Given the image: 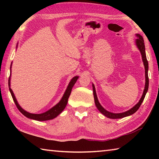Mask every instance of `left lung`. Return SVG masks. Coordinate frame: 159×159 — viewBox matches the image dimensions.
<instances>
[{
	"mask_svg": "<svg viewBox=\"0 0 159 159\" xmlns=\"http://www.w3.org/2000/svg\"><path fill=\"white\" fill-rule=\"evenodd\" d=\"M136 36H138V39H136V45H137V46H138L139 51H140V52H141L142 60H143L144 68H145V78H146V83H145V88H144V92H143V95H142L140 100L139 101L138 103L135 106L133 107V108L130 109V110H128V111H125V112H123V113H120V114H114V113H111V112L107 111V110L104 109L103 107L101 106V104H99V102L98 99V98H97L95 86H94V85L93 84L94 99H95V105L97 107V108L98 109L99 111H100L102 114L104 115L107 117L109 118H113V119H116V118H121L128 116L133 114L134 113H135L137 111H138V109L139 108V107H140V105L142 103V102H143L144 99L145 98L146 93H147L148 88H149V77H148V68H149V66H148V61L147 60L146 53H145V46H144V39H143V38H142L141 35L136 34Z\"/></svg>",
	"mask_w": 159,
	"mask_h": 159,
	"instance_id": "obj_1",
	"label": "left lung"
}]
</instances>
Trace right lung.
<instances>
[{
    "instance_id": "obj_1",
    "label": "right lung",
    "mask_w": 159,
    "mask_h": 159,
    "mask_svg": "<svg viewBox=\"0 0 159 159\" xmlns=\"http://www.w3.org/2000/svg\"><path fill=\"white\" fill-rule=\"evenodd\" d=\"M78 78H79L78 76H75L71 79V80L70 81L69 84L68 85V87H67V89L66 90L65 93L64 94L62 98H61L60 102H59L57 104H56L55 107H52V108L50 109V110H48V111L45 112V113H43V114H31V113H29L27 111H25V110H24L22 108H21V107L19 105L17 100H16V98H15V97L14 95V93H13L12 90H11V88H10V76L9 77V80H8L9 90L10 91V93H11L12 99L15 102L16 106H17V109H19V111H20L23 115H25L26 117L31 118V119H34V120H41V121H42V120H48L52 119V118H55L56 116H57L60 114L61 111H63L64 108H65L66 104H67V102H68V99H69V97L70 95V94H71L72 88H73L74 85L75 84V83H76Z\"/></svg>"
}]
</instances>
